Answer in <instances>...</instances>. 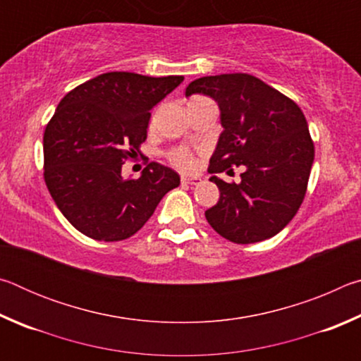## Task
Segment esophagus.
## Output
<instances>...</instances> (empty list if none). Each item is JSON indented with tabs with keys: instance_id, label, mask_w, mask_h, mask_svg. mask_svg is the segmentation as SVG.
I'll return each mask as SVG.
<instances>
[{
	"instance_id": "esophagus-1",
	"label": "esophagus",
	"mask_w": 361,
	"mask_h": 361,
	"mask_svg": "<svg viewBox=\"0 0 361 361\" xmlns=\"http://www.w3.org/2000/svg\"><path fill=\"white\" fill-rule=\"evenodd\" d=\"M181 183H183V185L197 186V185H200V183H202V178H200V176H186V175H183L181 176Z\"/></svg>"
}]
</instances>
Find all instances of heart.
<instances>
[{
  "instance_id": "b5f03b06",
  "label": "heart",
  "mask_w": 361,
  "mask_h": 361,
  "mask_svg": "<svg viewBox=\"0 0 361 361\" xmlns=\"http://www.w3.org/2000/svg\"><path fill=\"white\" fill-rule=\"evenodd\" d=\"M169 159L173 166L180 167V169H191L194 164L191 152H189L188 149H176L173 152H170Z\"/></svg>"
}]
</instances>
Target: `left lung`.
Segmentation results:
<instances>
[{"mask_svg": "<svg viewBox=\"0 0 361 361\" xmlns=\"http://www.w3.org/2000/svg\"><path fill=\"white\" fill-rule=\"evenodd\" d=\"M192 94L218 103L223 126L209 167L219 200L205 212L207 221L234 243L279 234L302 204L314 162L301 108L247 73L199 78L186 87V97ZM232 166L243 169L240 183L217 178Z\"/></svg>", "mask_w": 361, "mask_h": 361, "instance_id": "obj_1", "label": "left lung"}]
</instances>
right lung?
Returning a JSON list of instances; mask_svg holds the SVG:
<instances>
[{"mask_svg": "<svg viewBox=\"0 0 361 361\" xmlns=\"http://www.w3.org/2000/svg\"><path fill=\"white\" fill-rule=\"evenodd\" d=\"M111 71L66 94L44 132V180L63 216L90 239H129L154 213L180 175L151 162L130 180L122 164L148 135L151 109L183 82Z\"/></svg>", "mask_w": 361, "mask_h": 361, "instance_id": "add662e5", "label": "right lung"}]
</instances>
